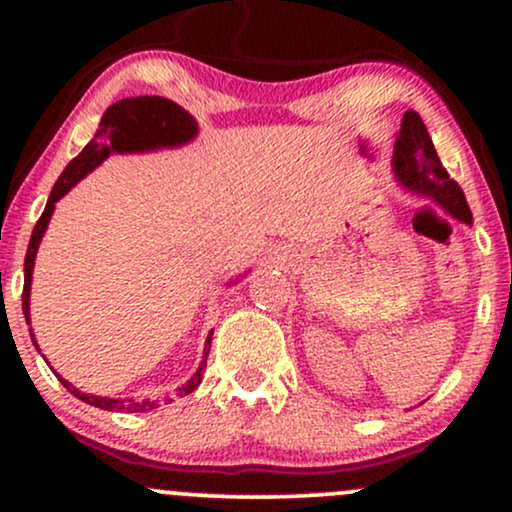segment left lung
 <instances>
[{
	"label": "left lung",
	"mask_w": 512,
	"mask_h": 512,
	"mask_svg": "<svg viewBox=\"0 0 512 512\" xmlns=\"http://www.w3.org/2000/svg\"><path fill=\"white\" fill-rule=\"evenodd\" d=\"M395 170L402 185L409 187L411 192L431 197L440 207L448 209L455 219L472 223V211H469L464 192L440 163L436 146L416 110H407L402 117V129H399L395 144Z\"/></svg>",
	"instance_id": "left-lung-1"
}]
</instances>
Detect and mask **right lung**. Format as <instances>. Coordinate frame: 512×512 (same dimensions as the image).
Masks as SVG:
<instances>
[{"label":"right lung","instance_id":"obj_1","mask_svg":"<svg viewBox=\"0 0 512 512\" xmlns=\"http://www.w3.org/2000/svg\"><path fill=\"white\" fill-rule=\"evenodd\" d=\"M197 134V120L187 113L185 108H180L178 103L168 101V98L161 96H139V98H125V101L110 105L105 110L101 127H98L96 137L91 139L84 146L79 156L69 161V166L64 168L60 180L52 187L48 204H45L43 216H40L38 223L33 228L31 243H28L26 262H23V315H26L28 325H31V317H28V296H31V276H33V262L35 252H38L40 238H43L45 228H48V221L52 216V209H55L57 199H62L69 190L84 178L86 173H91L103 158H108L113 151H146V149H158V146H178L190 142ZM33 339V334H31ZM35 344V339H33ZM207 349H211V337L207 342ZM204 349V361L202 366L187 385L180 387V395H190L195 387L202 383V370L207 366L209 351ZM60 378V375H57ZM60 383L72 392L74 397H79L81 402L93 404L98 409L108 411H149L154 409V402L144 399V402H137V399H110V397H96V395H84L76 387H72L67 380L60 378Z\"/></svg>","mask_w":512,"mask_h":512}]
</instances>
